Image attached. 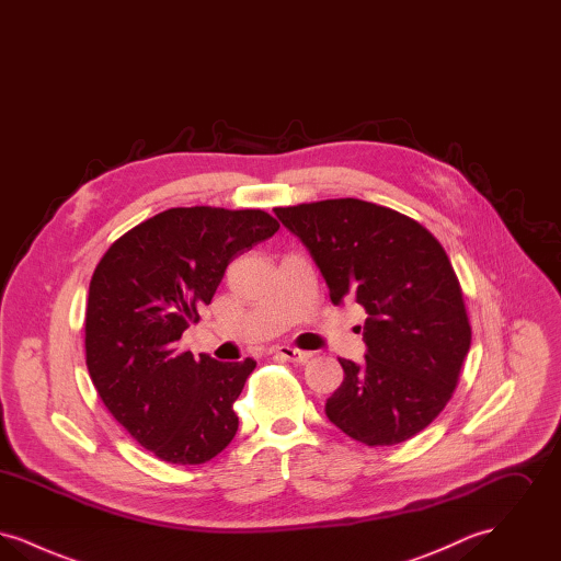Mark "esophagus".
I'll use <instances>...</instances> for the list:
<instances>
[{"label":"esophagus","mask_w":561,"mask_h":561,"mask_svg":"<svg viewBox=\"0 0 561 561\" xmlns=\"http://www.w3.org/2000/svg\"><path fill=\"white\" fill-rule=\"evenodd\" d=\"M273 353L284 357L286 362H294V364H307L311 359V353L309 351H300V348L286 347H273Z\"/></svg>","instance_id":"obj_1"}]
</instances>
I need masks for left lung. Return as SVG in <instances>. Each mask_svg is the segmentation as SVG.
<instances>
[{
  "label": "left lung",
  "instance_id": "left-lung-1",
  "mask_svg": "<svg viewBox=\"0 0 561 561\" xmlns=\"http://www.w3.org/2000/svg\"><path fill=\"white\" fill-rule=\"evenodd\" d=\"M309 250L334 305L368 313L362 364L339 359L345 378L325 416L366 446L401 444L446 408L471 347L460 284L423 225L362 199L273 208Z\"/></svg>",
  "mask_w": 561,
  "mask_h": 561
}]
</instances>
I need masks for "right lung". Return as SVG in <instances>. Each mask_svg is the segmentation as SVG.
Listing matches in <instances>:
<instances>
[{
    "label": "right lung",
    "mask_w": 561,
    "mask_h": 561,
    "mask_svg": "<svg viewBox=\"0 0 561 561\" xmlns=\"http://www.w3.org/2000/svg\"><path fill=\"white\" fill-rule=\"evenodd\" d=\"M279 229L263 210L170 208L115 241L94 268L85 366L115 421L172 465H202L238 433L233 403L252 357L199 359L181 336L227 265Z\"/></svg>",
    "instance_id": "right-lung-1"
}]
</instances>
